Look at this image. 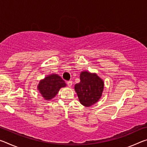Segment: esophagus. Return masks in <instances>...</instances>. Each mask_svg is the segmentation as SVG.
Returning a JSON list of instances; mask_svg holds the SVG:
<instances>
[{
	"label": "esophagus",
	"mask_w": 147,
	"mask_h": 147,
	"mask_svg": "<svg viewBox=\"0 0 147 147\" xmlns=\"http://www.w3.org/2000/svg\"><path fill=\"white\" fill-rule=\"evenodd\" d=\"M67 86H69V87H71V86L73 85V81H71V80H70V81H68L67 82Z\"/></svg>",
	"instance_id": "1"
}]
</instances>
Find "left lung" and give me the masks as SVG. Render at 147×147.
Wrapping results in <instances>:
<instances>
[{"instance_id":"left-lung-1","label":"left lung","mask_w":147,"mask_h":147,"mask_svg":"<svg viewBox=\"0 0 147 147\" xmlns=\"http://www.w3.org/2000/svg\"><path fill=\"white\" fill-rule=\"evenodd\" d=\"M80 82L75 84L74 90L80 102L86 107L93 105L100 100L104 91V82L95 73L82 71Z\"/></svg>"}]
</instances>
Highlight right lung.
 <instances>
[{
    "instance_id": "obj_1",
    "label": "right lung",
    "mask_w": 147,
    "mask_h": 147,
    "mask_svg": "<svg viewBox=\"0 0 147 147\" xmlns=\"http://www.w3.org/2000/svg\"><path fill=\"white\" fill-rule=\"evenodd\" d=\"M67 85L58 74H51L39 80L37 88L44 99L49 100L55 97L61 88Z\"/></svg>"
}]
</instances>
